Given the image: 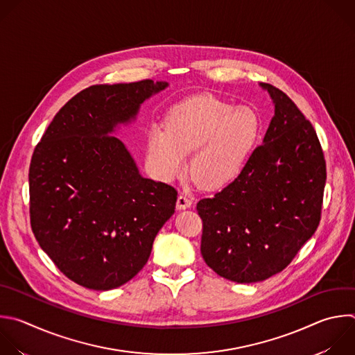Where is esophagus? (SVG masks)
<instances>
[{"mask_svg": "<svg viewBox=\"0 0 355 355\" xmlns=\"http://www.w3.org/2000/svg\"><path fill=\"white\" fill-rule=\"evenodd\" d=\"M192 196L185 195V193H180L177 198V209H188L192 205Z\"/></svg>", "mask_w": 355, "mask_h": 355, "instance_id": "obj_1", "label": "esophagus"}]
</instances>
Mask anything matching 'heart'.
Segmentation results:
<instances>
[{"instance_id":"1","label":"heart","mask_w":355,"mask_h":355,"mask_svg":"<svg viewBox=\"0 0 355 355\" xmlns=\"http://www.w3.org/2000/svg\"><path fill=\"white\" fill-rule=\"evenodd\" d=\"M262 135L257 110L200 94L174 104L164 127L153 124L146 135V159L162 180H173L185 168L191 153L192 175L207 188L237 178Z\"/></svg>"}]
</instances>
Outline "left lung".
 <instances>
[{"instance_id":"8db88e82","label":"left lung","mask_w":355,"mask_h":355,"mask_svg":"<svg viewBox=\"0 0 355 355\" xmlns=\"http://www.w3.org/2000/svg\"><path fill=\"white\" fill-rule=\"evenodd\" d=\"M263 144L231 184L196 205L200 252L218 276L263 282L286 269L320 221L326 162L312 124L280 89Z\"/></svg>"}]
</instances>
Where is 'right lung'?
<instances>
[{
	"instance_id": "obj_1",
	"label": "right lung",
	"mask_w": 355,
	"mask_h": 355,
	"mask_svg": "<svg viewBox=\"0 0 355 355\" xmlns=\"http://www.w3.org/2000/svg\"><path fill=\"white\" fill-rule=\"evenodd\" d=\"M168 86L150 79L93 85L53 118L29 168L31 225L42 250L72 282L107 291L135 277L174 214L177 191L144 178L111 134Z\"/></svg>"
}]
</instances>
